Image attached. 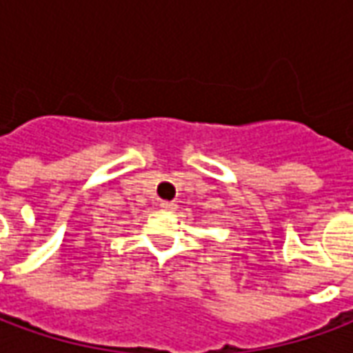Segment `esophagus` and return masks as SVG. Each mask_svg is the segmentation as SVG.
Instances as JSON below:
<instances>
[{
  "label": "esophagus",
  "mask_w": 353,
  "mask_h": 353,
  "mask_svg": "<svg viewBox=\"0 0 353 353\" xmlns=\"http://www.w3.org/2000/svg\"><path fill=\"white\" fill-rule=\"evenodd\" d=\"M161 208L162 210H166V212H176L177 204L176 202H166V200H164V202H161Z\"/></svg>",
  "instance_id": "34e87169"
}]
</instances>
